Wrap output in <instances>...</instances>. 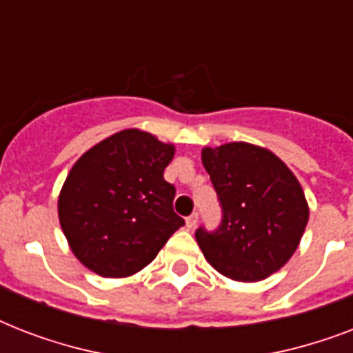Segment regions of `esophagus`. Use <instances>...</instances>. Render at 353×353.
<instances>
[{"instance_id":"esophagus-1","label":"esophagus","mask_w":353,"mask_h":353,"mask_svg":"<svg viewBox=\"0 0 353 353\" xmlns=\"http://www.w3.org/2000/svg\"><path fill=\"white\" fill-rule=\"evenodd\" d=\"M185 223H187L188 229H194V227H196V223H198V212H192L190 216H187Z\"/></svg>"}]
</instances>
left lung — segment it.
Returning a JSON list of instances; mask_svg holds the SVG:
<instances>
[{"instance_id":"obj_1","label":"left lung","mask_w":353,"mask_h":353,"mask_svg":"<svg viewBox=\"0 0 353 353\" xmlns=\"http://www.w3.org/2000/svg\"><path fill=\"white\" fill-rule=\"evenodd\" d=\"M221 205L216 231L199 227V249L229 279L258 282L279 271L296 251L310 209L301 183L265 148L229 143L201 152Z\"/></svg>"}]
</instances>
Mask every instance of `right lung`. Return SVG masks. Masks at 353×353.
<instances>
[{"mask_svg": "<svg viewBox=\"0 0 353 353\" xmlns=\"http://www.w3.org/2000/svg\"><path fill=\"white\" fill-rule=\"evenodd\" d=\"M174 152L152 133L122 130L73 165L58 218L74 256L93 273H137L185 225L172 205L176 188L163 177Z\"/></svg>", "mask_w": 353, "mask_h": 353, "instance_id": "right-lung-1", "label": "right lung"}]
</instances>
